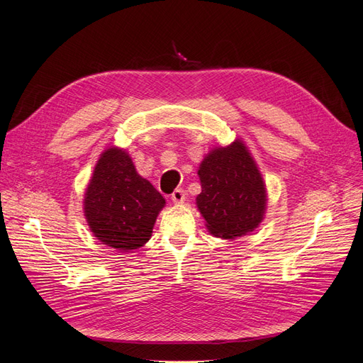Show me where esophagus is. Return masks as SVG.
<instances>
[{
	"label": "esophagus",
	"mask_w": 363,
	"mask_h": 363,
	"mask_svg": "<svg viewBox=\"0 0 363 363\" xmlns=\"http://www.w3.org/2000/svg\"><path fill=\"white\" fill-rule=\"evenodd\" d=\"M186 199V192L183 189H175L172 194H171V200L175 203V204H182Z\"/></svg>",
	"instance_id": "obj_1"
}]
</instances>
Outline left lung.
Instances as JSON below:
<instances>
[{
	"instance_id": "left-lung-1",
	"label": "left lung",
	"mask_w": 363,
	"mask_h": 363,
	"mask_svg": "<svg viewBox=\"0 0 363 363\" xmlns=\"http://www.w3.org/2000/svg\"><path fill=\"white\" fill-rule=\"evenodd\" d=\"M199 175L203 191L196 206L208 232L233 239L259 225L267 206L265 184L242 142L213 150L200 164Z\"/></svg>"
}]
</instances>
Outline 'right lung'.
<instances>
[{"instance_id":"add662e5","label":"right lung","mask_w":363,"mask_h":363,"mask_svg":"<svg viewBox=\"0 0 363 363\" xmlns=\"http://www.w3.org/2000/svg\"><path fill=\"white\" fill-rule=\"evenodd\" d=\"M164 199L136 172L123 150L111 148L98 160L84 196V215L95 238L119 251L150 239Z\"/></svg>"}]
</instances>
